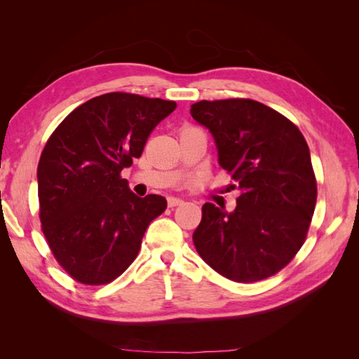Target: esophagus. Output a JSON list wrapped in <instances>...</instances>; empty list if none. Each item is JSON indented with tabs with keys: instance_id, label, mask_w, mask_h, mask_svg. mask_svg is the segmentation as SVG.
<instances>
[{
	"instance_id": "obj_1",
	"label": "esophagus",
	"mask_w": 359,
	"mask_h": 359,
	"mask_svg": "<svg viewBox=\"0 0 359 359\" xmlns=\"http://www.w3.org/2000/svg\"><path fill=\"white\" fill-rule=\"evenodd\" d=\"M184 203V201H181V199H177V198H168V205H169V208H175V206H180V205H182Z\"/></svg>"
}]
</instances>
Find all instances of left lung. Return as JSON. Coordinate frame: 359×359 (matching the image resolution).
<instances>
[{
    "label": "left lung",
    "instance_id": "obj_1",
    "mask_svg": "<svg viewBox=\"0 0 359 359\" xmlns=\"http://www.w3.org/2000/svg\"><path fill=\"white\" fill-rule=\"evenodd\" d=\"M190 114L210 130L220 166L241 190L233 212L202 206L193 233L199 256L238 283L277 274L306 241L316 206L306 139L285 115L250 99L201 100Z\"/></svg>",
    "mask_w": 359,
    "mask_h": 359
}]
</instances>
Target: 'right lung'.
<instances>
[{
    "label": "right lung",
    "instance_id": "right-lung-1",
    "mask_svg": "<svg viewBox=\"0 0 359 359\" xmlns=\"http://www.w3.org/2000/svg\"><path fill=\"white\" fill-rule=\"evenodd\" d=\"M177 103L107 93L76 107L41 151L39 217L53 257L76 281H114L136 259L147 227L166 210L158 194L137 198L121 177Z\"/></svg>",
    "mask_w": 359,
    "mask_h": 359
}]
</instances>
